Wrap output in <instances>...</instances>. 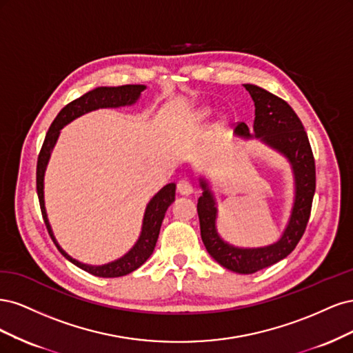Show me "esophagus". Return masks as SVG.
Listing matches in <instances>:
<instances>
[{
    "label": "esophagus",
    "instance_id": "obj_1",
    "mask_svg": "<svg viewBox=\"0 0 353 353\" xmlns=\"http://www.w3.org/2000/svg\"><path fill=\"white\" fill-rule=\"evenodd\" d=\"M177 192L180 193V195H185V196H189V195H192V192H193V188H192V185L189 183L188 180H180L179 183H177Z\"/></svg>",
    "mask_w": 353,
    "mask_h": 353
}]
</instances>
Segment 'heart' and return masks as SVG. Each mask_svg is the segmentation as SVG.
<instances>
[{"label":"heart","mask_w":353,"mask_h":353,"mask_svg":"<svg viewBox=\"0 0 353 353\" xmlns=\"http://www.w3.org/2000/svg\"><path fill=\"white\" fill-rule=\"evenodd\" d=\"M212 116V108L210 107H202L195 112V120L196 121H205Z\"/></svg>","instance_id":"b5f03b06"}]
</instances>
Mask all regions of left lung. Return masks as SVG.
Here are the masks:
<instances>
[{
	"instance_id": "1",
	"label": "left lung",
	"mask_w": 353,
	"mask_h": 353,
	"mask_svg": "<svg viewBox=\"0 0 353 353\" xmlns=\"http://www.w3.org/2000/svg\"><path fill=\"white\" fill-rule=\"evenodd\" d=\"M243 86L254 101L255 119L252 130L241 123L234 136L243 141L256 139L288 161L293 176V202L288 223L277 241L270 245L242 248L229 243L217 230L219 203L211 181L201 174L198 180L202 195L198 199V215L201 237L208 254L227 270L252 274L286 258L301 241L310 220L315 192V163L308 136L288 102L261 86L252 83Z\"/></svg>"
}]
</instances>
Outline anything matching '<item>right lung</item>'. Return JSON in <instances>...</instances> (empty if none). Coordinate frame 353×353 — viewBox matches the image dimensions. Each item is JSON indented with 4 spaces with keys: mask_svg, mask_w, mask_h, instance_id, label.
Instances as JSON below:
<instances>
[{
    "mask_svg": "<svg viewBox=\"0 0 353 353\" xmlns=\"http://www.w3.org/2000/svg\"><path fill=\"white\" fill-rule=\"evenodd\" d=\"M146 89L145 85H124V86H99L92 90H89L81 98L72 101L70 104H67L55 117L52 121L51 128L45 136V141L42 145V150L38 158V167H37V190L38 198L41 203V211L43 215V221L47 224V229L50 232V236L54 241L55 246L59 248V251L70 261L76 267L82 268L90 274L98 277H121L126 276L129 272L138 270L145 261L150 258L154 252V248L158 241V234H160L161 223L165 217V211L168 207L174 202L176 196V183H168L164 188L158 190L155 195L146 203V208L143 212L142 219V227L138 241L129 249V251L121 255L120 258L110 261V263L101 264V265H90L81 263V261L70 256L64 249L57 242L54 236L51 223L48 220L47 208H45V172L50 163V158L52 154L54 146L60 138L61 129L67 124L72 123L73 120L82 117L83 114H88L90 111H95L99 108H120V107H132L139 101L143 90Z\"/></svg>",
    "mask_w": 353,
    "mask_h": 353,
    "instance_id": "obj_1",
    "label": "right lung"
}]
</instances>
